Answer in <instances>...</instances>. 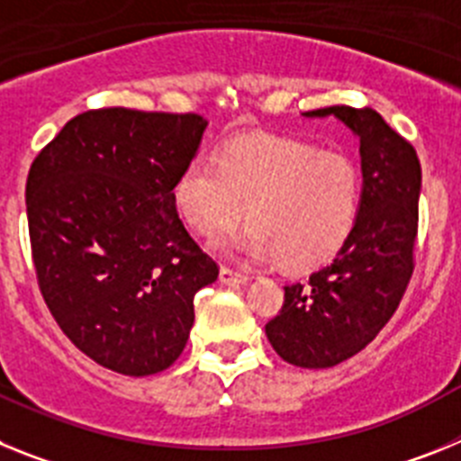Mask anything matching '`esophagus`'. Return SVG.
Returning <instances> with one entry per match:
<instances>
[{
    "mask_svg": "<svg viewBox=\"0 0 461 461\" xmlns=\"http://www.w3.org/2000/svg\"><path fill=\"white\" fill-rule=\"evenodd\" d=\"M219 279H221V284H226V286H242V284H247L251 276L242 275V272L230 270V267H221V272H219Z\"/></svg>",
    "mask_w": 461,
    "mask_h": 461,
    "instance_id": "esophagus-1",
    "label": "esophagus"
}]
</instances>
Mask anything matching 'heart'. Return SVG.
Returning <instances> with one entry per match:
<instances>
[{"instance_id":"b5f03b06","label":"heart","mask_w":461,"mask_h":461,"mask_svg":"<svg viewBox=\"0 0 461 461\" xmlns=\"http://www.w3.org/2000/svg\"><path fill=\"white\" fill-rule=\"evenodd\" d=\"M182 219L205 238L238 226L219 240L228 258L266 263L281 258L293 270L332 258L360 217L362 175L344 152L293 138H242L217 157L198 154L173 189Z\"/></svg>"}]
</instances>
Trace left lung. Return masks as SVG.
Masks as SVG:
<instances>
[{
  "label": "left lung",
  "mask_w": 461,
  "mask_h": 461,
  "mask_svg": "<svg viewBox=\"0 0 461 461\" xmlns=\"http://www.w3.org/2000/svg\"><path fill=\"white\" fill-rule=\"evenodd\" d=\"M344 122L360 140L362 205L351 238L307 284L284 286L266 325L272 348L295 367H335L360 353L390 321L413 275L420 161L413 145L372 108L330 105L304 117Z\"/></svg>",
  "instance_id": "8db88e82"
}]
</instances>
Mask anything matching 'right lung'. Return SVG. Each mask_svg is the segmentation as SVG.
I'll return each instance as SVG.
<instances>
[{
	"label": "right lung",
	"instance_id": "right-lung-1",
	"mask_svg": "<svg viewBox=\"0 0 461 461\" xmlns=\"http://www.w3.org/2000/svg\"><path fill=\"white\" fill-rule=\"evenodd\" d=\"M205 126L194 113L87 110L27 175L43 300L85 356L124 376L164 372L180 357L194 295L219 276L173 198Z\"/></svg>",
	"mask_w": 461,
	"mask_h": 461
}]
</instances>
